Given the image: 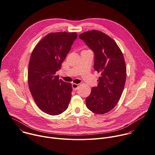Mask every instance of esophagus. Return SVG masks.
Here are the masks:
<instances>
[{
	"label": "esophagus",
	"instance_id": "obj_1",
	"mask_svg": "<svg viewBox=\"0 0 155 155\" xmlns=\"http://www.w3.org/2000/svg\"><path fill=\"white\" fill-rule=\"evenodd\" d=\"M72 89H73L74 91H76V90H77L78 88V85L77 84H75V83H73V84H72Z\"/></svg>",
	"mask_w": 155,
	"mask_h": 155
}]
</instances>
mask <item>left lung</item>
<instances>
[{
  "label": "left lung",
  "mask_w": 155,
  "mask_h": 155,
  "mask_svg": "<svg viewBox=\"0 0 155 155\" xmlns=\"http://www.w3.org/2000/svg\"><path fill=\"white\" fill-rule=\"evenodd\" d=\"M79 38L94 54V68L101 74L97 87H92L86 99L92 112L104 114L113 110L119 101L127 77V69L121 50L110 36L97 30L83 33Z\"/></svg>",
  "instance_id": "8db88e82"
}]
</instances>
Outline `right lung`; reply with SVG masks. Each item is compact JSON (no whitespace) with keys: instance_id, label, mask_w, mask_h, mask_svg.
I'll return each mask as SVG.
<instances>
[{"instance_id":"1","label":"right lung","mask_w":155,"mask_h":155,"mask_svg":"<svg viewBox=\"0 0 155 155\" xmlns=\"http://www.w3.org/2000/svg\"><path fill=\"white\" fill-rule=\"evenodd\" d=\"M77 38V34L74 32L49 33L38 43L31 55L29 89L37 106L49 115L61 114L71 101V84L59 80L56 72Z\"/></svg>"}]
</instances>
